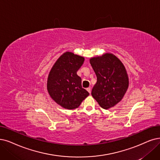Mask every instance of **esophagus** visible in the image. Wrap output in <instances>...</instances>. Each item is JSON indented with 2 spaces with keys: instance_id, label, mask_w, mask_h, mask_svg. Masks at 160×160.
<instances>
[{
  "instance_id": "34e87169",
  "label": "esophagus",
  "mask_w": 160,
  "mask_h": 160,
  "mask_svg": "<svg viewBox=\"0 0 160 160\" xmlns=\"http://www.w3.org/2000/svg\"><path fill=\"white\" fill-rule=\"evenodd\" d=\"M87 91L89 93H91V87L87 88Z\"/></svg>"
}]
</instances>
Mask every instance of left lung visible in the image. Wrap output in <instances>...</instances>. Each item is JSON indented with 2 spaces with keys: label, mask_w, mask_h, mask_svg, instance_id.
<instances>
[{
  "label": "left lung",
  "mask_w": 160,
  "mask_h": 160,
  "mask_svg": "<svg viewBox=\"0 0 160 160\" xmlns=\"http://www.w3.org/2000/svg\"><path fill=\"white\" fill-rule=\"evenodd\" d=\"M90 63L97 77L91 94L105 110L122 100L129 87V77L123 63L117 56L107 52L92 57Z\"/></svg>",
  "instance_id": "left-lung-1"
}]
</instances>
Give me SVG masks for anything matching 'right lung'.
Segmentation results:
<instances>
[{"label":"right lung","mask_w":160,"mask_h":160,"mask_svg":"<svg viewBox=\"0 0 160 160\" xmlns=\"http://www.w3.org/2000/svg\"><path fill=\"white\" fill-rule=\"evenodd\" d=\"M84 57L66 52L54 63L47 79V91L56 103L68 110L78 108L89 93L82 88L77 72L82 65Z\"/></svg>","instance_id":"1"}]
</instances>
